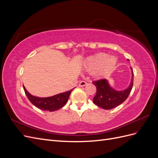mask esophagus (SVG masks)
<instances>
[{
    "label": "esophagus",
    "mask_w": 158,
    "mask_h": 158,
    "mask_svg": "<svg viewBox=\"0 0 158 158\" xmlns=\"http://www.w3.org/2000/svg\"><path fill=\"white\" fill-rule=\"evenodd\" d=\"M87 82H85V81H81V82L79 83V86L80 87H84L85 85H87Z\"/></svg>",
    "instance_id": "obj_1"
}]
</instances>
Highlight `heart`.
<instances>
[{"instance_id": "heart-1", "label": "heart", "mask_w": 158, "mask_h": 158, "mask_svg": "<svg viewBox=\"0 0 158 158\" xmlns=\"http://www.w3.org/2000/svg\"><path fill=\"white\" fill-rule=\"evenodd\" d=\"M117 59L113 56H108L106 53H98L91 56L85 61V67L90 72L98 71L100 75L109 74L114 70Z\"/></svg>"}]
</instances>
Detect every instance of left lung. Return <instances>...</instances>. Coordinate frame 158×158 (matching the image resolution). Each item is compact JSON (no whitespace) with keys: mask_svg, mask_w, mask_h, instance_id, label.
<instances>
[{"mask_svg":"<svg viewBox=\"0 0 158 158\" xmlns=\"http://www.w3.org/2000/svg\"><path fill=\"white\" fill-rule=\"evenodd\" d=\"M132 76L131 83L129 87L123 91H116L110 87L106 79L93 81V84L97 88L96 94L93 99L94 103L104 109H111L123 103L128 97L132 88L133 72Z\"/></svg>","mask_w":158,"mask_h":158,"instance_id":"obj_1","label":"left lung"}]
</instances>
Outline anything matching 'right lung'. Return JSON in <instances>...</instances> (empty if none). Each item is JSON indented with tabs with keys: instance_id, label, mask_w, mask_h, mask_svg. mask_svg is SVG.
I'll list each match as a JSON object with an SVG mask.
<instances>
[{
	"instance_id": "right-lung-1",
	"label": "right lung",
	"mask_w": 158,
	"mask_h": 158,
	"mask_svg": "<svg viewBox=\"0 0 158 158\" xmlns=\"http://www.w3.org/2000/svg\"><path fill=\"white\" fill-rule=\"evenodd\" d=\"M23 87L27 98L33 106H35L36 107L40 109L44 110V111H55L56 110H58L64 106V105L68 102L72 91L74 89L73 88L69 91V92L57 94L52 97L37 98L33 96L32 95L27 92L24 86Z\"/></svg>"
}]
</instances>
